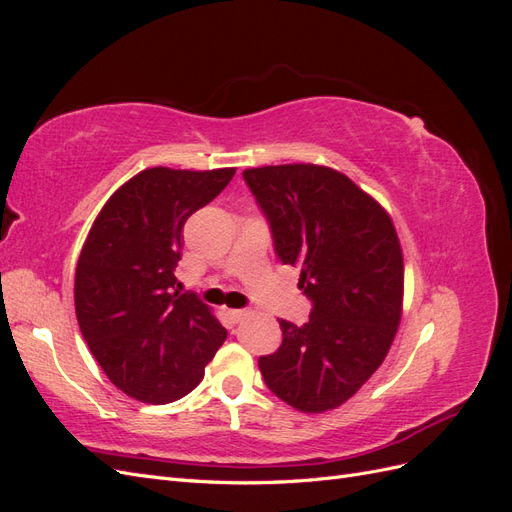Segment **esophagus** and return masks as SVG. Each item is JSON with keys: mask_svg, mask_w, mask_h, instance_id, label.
I'll list each match as a JSON object with an SVG mask.
<instances>
[{"mask_svg": "<svg viewBox=\"0 0 512 512\" xmlns=\"http://www.w3.org/2000/svg\"><path fill=\"white\" fill-rule=\"evenodd\" d=\"M228 316L232 322H239L247 316V309H228Z\"/></svg>", "mask_w": 512, "mask_h": 512, "instance_id": "1", "label": "esophagus"}]
</instances>
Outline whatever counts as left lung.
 Instances as JSON below:
<instances>
[{
    "label": "left lung",
    "instance_id": "1",
    "mask_svg": "<svg viewBox=\"0 0 512 512\" xmlns=\"http://www.w3.org/2000/svg\"><path fill=\"white\" fill-rule=\"evenodd\" d=\"M275 254L301 269L314 303L303 327L280 320L282 346L260 356L269 389L299 412L348 401L389 352L404 305V254L391 215L339 170L318 164L245 168Z\"/></svg>",
    "mask_w": 512,
    "mask_h": 512
}]
</instances>
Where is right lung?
<instances>
[{"label":"right lung","instance_id":"add662e5","mask_svg":"<svg viewBox=\"0 0 512 512\" xmlns=\"http://www.w3.org/2000/svg\"><path fill=\"white\" fill-rule=\"evenodd\" d=\"M235 170H141L106 200L85 239L74 275L76 320L108 380L143 404L194 391L226 339L209 305L175 290V267L183 224Z\"/></svg>","mask_w":512,"mask_h":512}]
</instances>
